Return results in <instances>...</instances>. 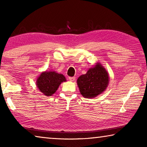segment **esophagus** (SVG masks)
I'll return each instance as SVG.
<instances>
[{"instance_id":"1","label":"esophagus","mask_w":147,"mask_h":147,"mask_svg":"<svg viewBox=\"0 0 147 147\" xmlns=\"http://www.w3.org/2000/svg\"><path fill=\"white\" fill-rule=\"evenodd\" d=\"M69 80H70L71 82H74V80H75L76 78H75V77H69Z\"/></svg>"}]
</instances>
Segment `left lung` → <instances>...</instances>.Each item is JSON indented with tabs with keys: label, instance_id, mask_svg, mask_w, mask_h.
Here are the masks:
<instances>
[{
	"label": "left lung",
	"instance_id": "8db88e82",
	"mask_svg": "<svg viewBox=\"0 0 147 147\" xmlns=\"http://www.w3.org/2000/svg\"><path fill=\"white\" fill-rule=\"evenodd\" d=\"M109 82L108 71L98 62L77 79L80 92L86 98H94L102 93L108 88Z\"/></svg>",
	"mask_w": 147,
	"mask_h": 147
}]
</instances>
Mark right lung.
<instances>
[{"label":"right lung","instance_id":"add662e5","mask_svg":"<svg viewBox=\"0 0 147 147\" xmlns=\"http://www.w3.org/2000/svg\"><path fill=\"white\" fill-rule=\"evenodd\" d=\"M66 78L62 74L54 71H43L36 79V86L44 95L52 96L58 90L60 84L66 82Z\"/></svg>","mask_w":147,"mask_h":147}]
</instances>
